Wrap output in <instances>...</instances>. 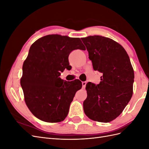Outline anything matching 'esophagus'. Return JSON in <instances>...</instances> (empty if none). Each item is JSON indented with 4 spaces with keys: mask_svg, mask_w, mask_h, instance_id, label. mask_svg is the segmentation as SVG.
Instances as JSON below:
<instances>
[{
    "mask_svg": "<svg viewBox=\"0 0 149 149\" xmlns=\"http://www.w3.org/2000/svg\"><path fill=\"white\" fill-rule=\"evenodd\" d=\"M86 81H83L82 82V86H83V88H85L86 87Z\"/></svg>",
    "mask_w": 149,
    "mask_h": 149,
    "instance_id": "esophagus-1",
    "label": "esophagus"
}]
</instances>
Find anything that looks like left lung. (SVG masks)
Segmentation results:
<instances>
[{
	"instance_id": "1",
	"label": "left lung",
	"mask_w": 149,
	"mask_h": 149,
	"mask_svg": "<svg viewBox=\"0 0 149 149\" xmlns=\"http://www.w3.org/2000/svg\"><path fill=\"white\" fill-rule=\"evenodd\" d=\"M81 40L94 70L102 73L100 84L86 86L84 113L93 120L109 123L122 113L132 97L133 68L125 49L113 40L100 35Z\"/></svg>"
}]
</instances>
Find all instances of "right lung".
Here are the masks:
<instances>
[{"mask_svg":"<svg viewBox=\"0 0 149 149\" xmlns=\"http://www.w3.org/2000/svg\"><path fill=\"white\" fill-rule=\"evenodd\" d=\"M77 49H86L79 38L60 35L45 36L30 47L20 84L26 106L41 120H63L76 91L81 89L79 80L66 81L60 77L61 72L70 66V53Z\"/></svg>","mask_w":149,"mask_h":149,"instance_id":"1","label":"right lung"}]
</instances>
